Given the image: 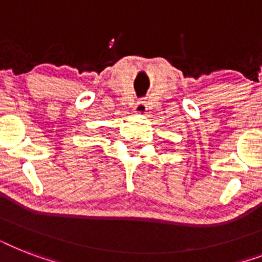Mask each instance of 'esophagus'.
I'll return each instance as SVG.
<instances>
[{
	"label": "esophagus",
	"instance_id": "esophagus-1",
	"mask_svg": "<svg viewBox=\"0 0 262 262\" xmlns=\"http://www.w3.org/2000/svg\"><path fill=\"white\" fill-rule=\"evenodd\" d=\"M133 113L135 114H145L147 113V104L144 102H137L133 107Z\"/></svg>",
	"mask_w": 262,
	"mask_h": 262
}]
</instances>
